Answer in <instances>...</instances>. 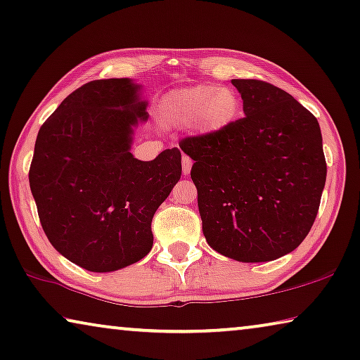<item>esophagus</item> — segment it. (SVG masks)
<instances>
[{"label": "esophagus", "mask_w": 360, "mask_h": 360, "mask_svg": "<svg viewBox=\"0 0 360 360\" xmlns=\"http://www.w3.org/2000/svg\"><path fill=\"white\" fill-rule=\"evenodd\" d=\"M191 168H192V160L187 157V155H184V157H182V173L187 176L191 173Z\"/></svg>", "instance_id": "34e87169"}]
</instances>
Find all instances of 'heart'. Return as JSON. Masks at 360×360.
<instances>
[{"mask_svg": "<svg viewBox=\"0 0 360 360\" xmlns=\"http://www.w3.org/2000/svg\"><path fill=\"white\" fill-rule=\"evenodd\" d=\"M158 115L168 126L189 124L200 136H219L239 120L240 98L231 87L202 84L176 89L162 96Z\"/></svg>", "mask_w": 360, "mask_h": 360, "instance_id": "heart-1", "label": "heart"}]
</instances>
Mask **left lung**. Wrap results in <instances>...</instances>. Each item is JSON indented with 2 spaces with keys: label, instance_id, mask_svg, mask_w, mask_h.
<instances>
[{
  "label": "left lung",
  "instance_id": "1",
  "mask_svg": "<svg viewBox=\"0 0 360 360\" xmlns=\"http://www.w3.org/2000/svg\"><path fill=\"white\" fill-rule=\"evenodd\" d=\"M244 117L219 136L179 142L194 160L202 231L238 262H270L305 239L319 213L326 162L317 117L257 79H233Z\"/></svg>",
  "mask_w": 360,
  "mask_h": 360
}]
</instances>
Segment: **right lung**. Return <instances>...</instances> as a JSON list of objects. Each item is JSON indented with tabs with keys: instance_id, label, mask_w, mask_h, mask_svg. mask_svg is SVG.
Segmentation results:
<instances>
[{
	"instance_id": "right-lung-1",
	"label": "right lung",
	"mask_w": 360,
	"mask_h": 360,
	"mask_svg": "<svg viewBox=\"0 0 360 360\" xmlns=\"http://www.w3.org/2000/svg\"><path fill=\"white\" fill-rule=\"evenodd\" d=\"M129 79L84 84L43 122L29 182L48 240L89 271H115L146 257L152 218L181 178L179 148L152 162L131 153L147 103Z\"/></svg>"
}]
</instances>
